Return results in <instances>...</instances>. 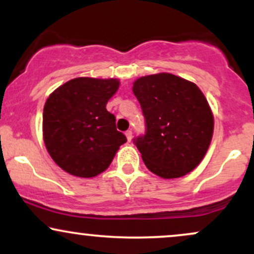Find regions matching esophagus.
<instances>
[{
  "label": "esophagus",
  "mask_w": 254,
  "mask_h": 254,
  "mask_svg": "<svg viewBox=\"0 0 254 254\" xmlns=\"http://www.w3.org/2000/svg\"><path fill=\"white\" fill-rule=\"evenodd\" d=\"M125 136H127V142H131V139H132V131H131V130H127V132H125Z\"/></svg>",
  "instance_id": "esophagus-1"
}]
</instances>
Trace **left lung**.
Returning <instances> with one entry per match:
<instances>
[{"label": "left lung", "mask_w": 254, "mask_h": 254, "mask_svg": "<svg viewBox=\"0 0 254 254\" xmlns=\"http://www.w3.org/2000/svg\"><path fill=\"white\" fill-rule=\"evenodd\" d=\"M132 92L145 118V133L133 139L150 172L164 179L193 171L210 145L214 116L191 81L168 72L142 76Z\"/></svg>", "instance_id": "8db88e82"}]
</instances>
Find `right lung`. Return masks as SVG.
Instances as JSON below:
<instances>
[{
  "mask_svg": "<svg viewBox=\"0 0 254 254\" xmlns=\"http://www.w3.org/2000/svg\"><path fill=\"white\" fill-rule=\"evenodd\" d=\"M117 78H72L51 93L43 112V137L56 164L69 174L103 173L127 142L106 104L118 90Z\"/></svg>",
  "mask_w": 254,
  "mask_h": 254,
  "instance_id": "add662e5",
  "label": "right lung"
}]
</instances>
